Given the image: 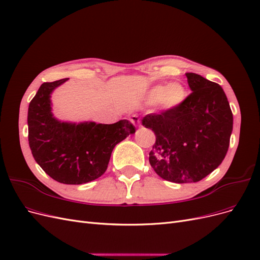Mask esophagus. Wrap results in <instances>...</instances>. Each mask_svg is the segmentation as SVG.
I'll return each mask as SVG.
<instances>
[{"mask_svg":"<svg viewBox=\"0 0 260 260\" xmlns=\"http://www.w3.org/2000/svg\"><path fill=\"white\" fill-rule=\"evenodd\" d=\"M131 122H132L133 124H137V125H139V127H141L140 119H139V118H138L137 116H132V118H131Z\"/></svg>","mask_w":260,"mask_h":260,"instance_id":"1","label":"esophagus"}]
</instances>
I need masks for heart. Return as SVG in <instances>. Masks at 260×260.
Segmentation results:
<instances>
[{
  "instance_id": "heart-1",
  "label": "heart",
  "mask_w": 260,
  "mask_h": 260,
  "mask_svg": "<svg viewBox=\"0 0 260 260\" xmlns=\"http://www.w3.org/2000/svg\"><path fill=\"white\" fill-rule=\"evenodd\" d=\"M186 98V90L182 84L172 83L169 85H158L149 93L148 100L152 104L162 103L166 108H176L183 103Z\"/></svg>"
}]
</instances>
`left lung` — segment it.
Here are the masks:
<instances>
[{
  "label": "left lung",
  "mask_w": 260,
  "mask_h": 260,
  "mask_svg": "<svg viewBox=\"0 0 260 260\" xmlns=\"http://www.w3.org/2000/svg\"><path fill=\"white\" fill-rule=\"evenodd\" d=\"M192 93L176 108L142 119L156 136L149 164L160 178L198 182L222 162L230 144L233 115L222 88L193 73L185 74Z\"/></svg>",
  "instance_id": "1"
}]
</instances>
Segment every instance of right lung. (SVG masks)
Listing matches in <instances>:
<instances>
[{
    "label": "right lung",
    "instance_id": "right-lung-1",
    "mask_svg": "<svg viewBox=\"0 0 260 260\" xmlns=\"http://www.w3.org/2000/svg\"><path fill=\"white\" fill-rule=\"evenodd\" d=\"M68 78L44 82L28 108V141L45 174L64 184H83L107 169L114 147L136 128L122 119L112 124L61 122L51 112V93Z\"/></svg>",
    "mask_w": 260,
    "mask_h": 260
}]
</instances>
